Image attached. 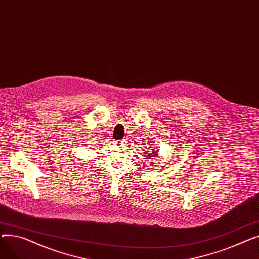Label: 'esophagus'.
I'll use <instances>...</instances> for the list:
<instances>
[{
	"label": "esophagus",
	"mask_w": 259,
	"mask_h": 259,
	"mask_svg": "<svg viewBox=\"0 0 259 259\" xmlns=\"http://www.w3.org/2000/svg\"><path fill=\"white\" fill-rule=\"evenodd\" d=\"M115 144H122V141H117L115 142Z\"/></svg>",
	"instance_id": "esophagus-1"
}]
</instances>
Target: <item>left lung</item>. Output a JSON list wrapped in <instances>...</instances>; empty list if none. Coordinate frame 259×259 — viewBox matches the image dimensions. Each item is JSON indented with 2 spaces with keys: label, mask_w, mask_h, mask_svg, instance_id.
I'll return each mask as SVG.
<instances>
[{
  "label": "left lung",
  "mask_w": 259,
  "mask_h": 259,
  "mask_svg": "<svg viewBox=\"0 0 259 259\" xmlns=\"http://www.w3.org/2000/svg\"><path fill=\"white\" fill-rule=\"evenodd\" d=\"M146 154H147V153H146ZM148 156L150 157V158H151V157H156V156H157V151H155L154 149H152L151 153H149V154H148Z\"/></svg>",
  "instance_id": "left-lung-1"
}]
</instances>
